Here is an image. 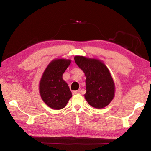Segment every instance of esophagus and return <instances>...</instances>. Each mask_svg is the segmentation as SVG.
<instances>
[{"mask_svg":"<svg viewBox=\"0 0 151 151\" xmlns=\"http://www.w3.org/2000/svg\"><path fill=\"white\" fill-rule=\"evenodd\" d=\"M81 92L80 90H77V91H73V94H77V93H79Z\"/></svg>","mask_w":151,"mask_h":151,"instance_id":"esophagus-1","label":"esophagus"}]
</instances>
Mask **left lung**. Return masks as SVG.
<instances>
[{
  "instance_id": "obj_1",
  "label": "left lung",
  "mask_w": 151,
  "mask_h": 151,
  "mask_svg": "<svg viewBox=\"0 0 151 151\" xmlns=\"http://www.w3.org/2000/svg\"><path fill=\"white\" fill-rule=\"evenodd\" d=\"M75 61L86 77V101L96 109L106 106L114 94V81L108 68L101 61L81 56H76Z\"/></svg>"
}]
</instances>
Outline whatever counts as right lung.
I'll list each match as a JSON object with an SVG mask.
<instances>
[{
	"instance_id": "obj_1",
	"label": "right lung",
	"mask_w": 151,
	"mask_h": 151,
	"mask_svg": "<svg viewBox=\"0 0 151 151\" xmlns=\"http://www.w3.org/2000/svg\"><path fill=\"white\" fill-rule=\"evenodd\" d=\"M70 60L57 59L51 62L46 68L40 82L39 91L41 98L53 109L65 107L72 96L67 83L63 75L70 65Z\"/></svg>"
}]
</instances>
